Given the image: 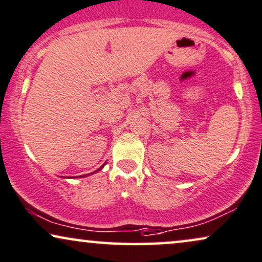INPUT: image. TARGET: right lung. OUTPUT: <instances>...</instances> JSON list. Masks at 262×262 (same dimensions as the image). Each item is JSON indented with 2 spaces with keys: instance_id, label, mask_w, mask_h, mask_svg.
Instances as JSON below:
<instances>
[{
  "instance_id": "obj_1",
  "label": "right lung",
  "mask_w": 262,
  "mask_h": 262,
  "mask_svg": "<svg viewBox=\"0 0 262 262\" xmlns=\"http://www.w3.org/2000/svg\"><path fill=\"white\" fill-rule=\"evenodd\" d=\"M104 166V165H103ZM103 166H101V167L100 168H98L97 169V171H95V172H98V171H100V169L102 168V167H103ZM95 172H93V173H95ZM93 173H89V174H93ZM89 174H88V176H89ZM78 177H86V174H84V176H78ZM76 178H77V177H76Z\"/></svg>"
}]
</instances>
